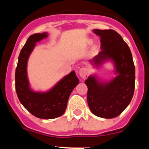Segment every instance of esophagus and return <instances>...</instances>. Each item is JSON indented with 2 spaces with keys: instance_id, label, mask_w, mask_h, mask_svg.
Wrapping results in <instances>:
<instances>
[{
  "instance_id": "obj_1",
  "label": "esophagus",
  "mask_w": 149,
  "mask_h": 149,
  "mask_svg": "<svg viewBox=\"0 0 149 149\" xmlns=\"http://www.w3.org/2000/svg\"><path fill=\"white\" fill-rule=\"evenodd\" d=\"M88 69H87L86 68H82V69H80L79 71V75L80 78H81L82 79L85 78V77L88 75Z\"/></svg>"
}]
</instances>
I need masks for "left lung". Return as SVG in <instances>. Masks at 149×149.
<instances>
[{"mask_svg":"<svg viewBox=\"0 0 149 149\" xmlns=\"http://www.w3.org/2000/svg\"><path fill=\"white\" fill-rule=\"evenodd\" d=\"M100 37L101 51L90 62L99 68L110 61L116 76L109 80L90 75L88 86V104L94 115L104 118L119 116L130 103L135 87V67L129 46L114 30L94 29Z\"/></svg>","mask_w":149,"mask_h":149,"instance_id":"obj_1","label":"left lung"}]
</instances>
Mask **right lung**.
Here are the masks:
<instances>
[{
	"instance_id": "1",
	"label": "right lung",
	"mask_w": 149,
	"mask_h": 149,
	"mask_svg": "<svg viewBox=\"0 0 149 149\" xmlns=\"http://www.w3.org/2000/svg\"><path fill=\"white\" fill-rule=\"evenodd\" d=\"M47 36V32L29 36L19 53L15 71V89L19 100L32 115L42 119H53L62 116L71 92L79 83L76 73L72 71L47 91H35L31 88L27 74L29 58L36 42Z\"/></svg>"
}]
</instances>
